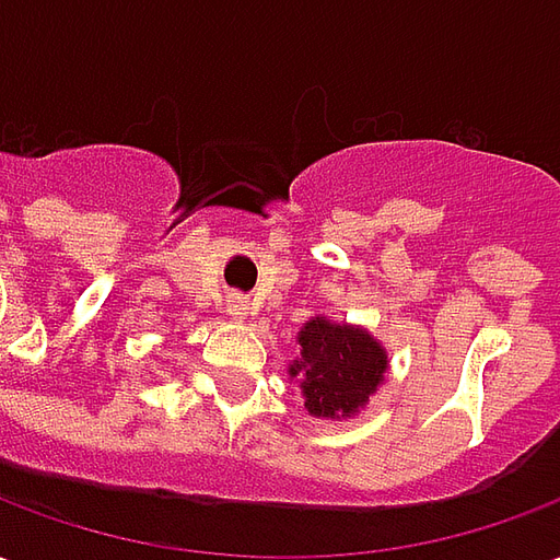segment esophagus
Masks as SVG:
<instances>
[{
	"label": "esophagus",
	"mask_w": 560,
	"mask_h": 560,
	"mask_svg": "<svg viewBox=\"0 0 560 560\" xmlns=\"http://www.w3.org/2000/svg\"><path fill=\"white\" fill-rule=\"evenodd\" d=\"M228 312H231L233 317L248 315V296H243V293H231V296H228Z\"/></svg>",
	"instance_id": "esophagus-1"
}]
</instances>
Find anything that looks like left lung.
I'll list each match as a JSON object with an SVG mask.
<instances>
[{"mask_svg": "<svg viewBox=\"0 0 560 560\" xmlns=\"http://www.w3.org/2000/svg\"><path fill=\"white\" fill-rule=\"evenodd\" d=\"M300 345L291 375L300 377L312 417H351L387 372V353L363 329L315 317L300 332Z\"/></svg>", "mask_w": 560, "mask_h": 560, "instance_id": "1", "label": "left lung"}]
</instances>
